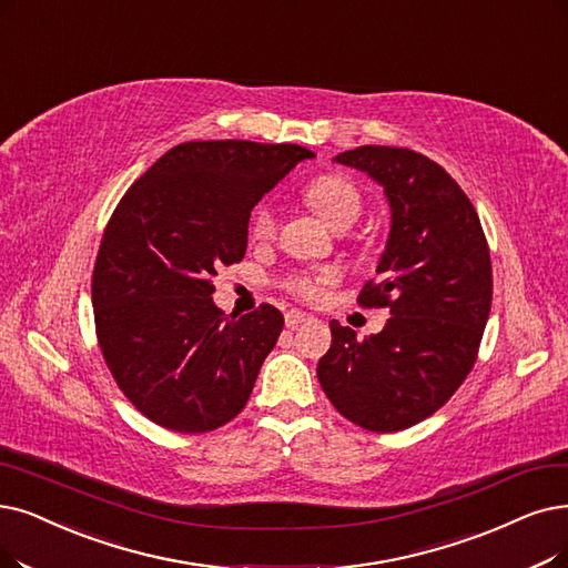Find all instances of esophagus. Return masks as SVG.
Here are the masks:
<instances>
[{
	"label": "esophagus",
	"mask_w": 568,
	"mask_h": 568,
	"mask_svg": "<svg viewBox=\"0 0 568 568\" xmlns=\"http://www.w3.org/2000/svg\"><path fill=\"white\" fill-rule=\"evenodd\" d=\"M310 320H312V316L305 314V312H301V310H288V312L284 314V322H286L288 328H296V326H301V324H305V322H310Z\"/></svg>",
	"instance_id": "esophagus-1"
}]
</instances>
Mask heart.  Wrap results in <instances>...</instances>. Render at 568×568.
Wrapping results in <instances>:
<instances>
[{
	"instance_id": "b5f03b06",
	"label": "heart",
	"mask_w": 568,
	"mask_h": 568,
	"mask_svg": "<svg viewBox=\"0 0 568 568\" xmlns=\"http://www.w3.org/2000/svg\"><path fill=\"white\" fill-rule=\"evenodd\" d=\"M305 197L310 205L333 225V229H339V231L352 225L361 216V210H363V195H361L358 186L352 179H347L343 174H324L320 179H314L305 191ZM275 229H277L275 210H272L270 205H261L252 219V235L256 240H270L272 235H275ZM331 280H333V272L326 267L293 270L284 277L282 286L298 301L312 303L320 298L322 284H326Z\"/></svg>"
}]
</instances>
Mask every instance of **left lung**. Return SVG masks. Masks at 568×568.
Returning <instances> with one entry per match:
<instances>
[{"label":"left lung","mask_w":568,"mask_h":568,"mask_svg":"<svg viewBox=\"0 0 568 568\" xmlns=\"http://www.w3.org/2000/svg\"><path fill=\"white\" fill-rule=\"evenodd\" d=\"M335 161L387 193L389 242L358 305L392 316L368 339L331 322L316 377L339 415L394 434L440 410L473 371L491 310L489 244L468 195L426 155L366 144Z\"/></svg>","instance_id":"1"}]
</instances>
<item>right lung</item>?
I'll use <instances>...</instances> for the list:
<instances>
[{"mask_svg":"<svg viewBox=\"0 0 568 568\" xmlns=\"http://www.w3.org/2000/svg\"><path fill=\"white\" fill-rule=\"evenodd\" d=\"M314 153L298 144L184 142L125 191L93 270L111 377L153 424L207 434L240 415L284 328L277 307L225 316L216 270L246 252L256 202Z\"/></svg>","mask_w":568,"mask_h":568,"instance_id":"right-lung-1","label":"right lung"}]
</instances>
